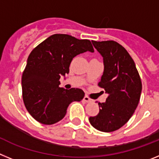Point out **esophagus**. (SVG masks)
Segmentation results:
<instances>
[{
  "mask_svg": "<svg viewBox=\"0 0 159 159\" xmlns=\"http://www.w3.org/2000/svg\"><path fill=\"white\" fill-rule=\"evenodd\" d=\"M84 100L85 101V102H92V99H90V98L88 96V95H85V96L84 97Z\"/></svg>",
  "mask_w": 159,
  "mask_h": 159,
  "instance_id": "obj_1",
  "label": "esophagus"
}]
</instances>
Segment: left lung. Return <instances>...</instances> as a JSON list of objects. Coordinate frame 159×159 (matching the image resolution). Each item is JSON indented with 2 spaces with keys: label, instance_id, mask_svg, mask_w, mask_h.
Instances as JSON below:
<instances>
[{
  "label": "left lung",
  "instance_id": "left-lung-1",
  "mask_svg": "<svg viewBox=\"0 0 159 159\" xmlns=\"http://www.w3.org/2000/svg\"><path fill=\"white\" fill-rule=\"evenodd\" d=\"M92 42L103 58L104 70L98 85L108 97L105 102H98L99 114L90 117L89 122L96 130L112 132L133 116L141 95V79L134 60L121 44L114 40Z\"/></svg>",
  "mask_w": 159,
  "mask_h": 159
}]
</instances>
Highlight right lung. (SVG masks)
Wrapping results in <instances>:
<instances>
[{
  "instance_id": "1",
  "label": "right lung",
  "mask_w": 159,
  "mask_h": 159,
  "mask_svg": "<svg viewBox=\"0 0 159 159\" xmlns=\"http://www.w3.org/2000/svg\"><path fill=\"white\" fill-rule=\"evenodd\" d=\"M93 52L89 40H79L67 34L52 35L29 54L22 74V96L32 117L42 124L60 121L73 101H81L80 88H60L61 75L69 73L71 60L85 52Z\"/></svg>"
}]
</instances>
